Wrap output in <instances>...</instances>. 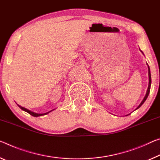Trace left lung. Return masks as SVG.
<instances>
[{"label": "left lung", "instance_id": "1", "mask_svg": "<svg viewBox=\"0 0 160 160\" xmlns=\"http://www.w3.org/2000/svg\"><path fill=\"white\" fill-rule=\"evenodd\" d=\"M140 51H141L142 52V50H140ZM142 53H143V52H142ZM147 65H148V75H149V85H148V90H147L146 95H145V96H144V98H143L142 101L141 103L139 104L138 107L135 110H138V109H139V108L141 107L142 105H143V103H144V102H145V100H147V98H148V95H149V91H150V87H151V83H152V80H151V73H150V69H149V65H148V63H147ZM129 115H130V114H129Z\"/></svg>", "mask_w": 160, "mask_h": 160}]
</instances>
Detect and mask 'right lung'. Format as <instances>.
I'll list each match as a JSON object with an SVG mask.
<instances>
[{
  "label": "right lung",
  "instance_id": "1",
  "mask_svg": "<svg viewBox=\"0 0 160 160\" xmlns=\"http://www.w3.org/2000/svg\"><path fill=\"white\" fill-rule=\"evenodd\" d=\"M18 105V104H17ZM18 107L21 109V110H24L25 112H28V113H29L30 115H31L32 116H33V117H39V116H42V115H47V114H48V113H50V112H52V111H53L54 110H55V109H53V110H50V111H49V112H45V113H42V114H40V113H36V112H32V111H30V110H28V109H26V108H23V107H21V105H18Z\"/></svg>",
  "mask_w": 160,
  "mask_h": 160
}]
</instances>
